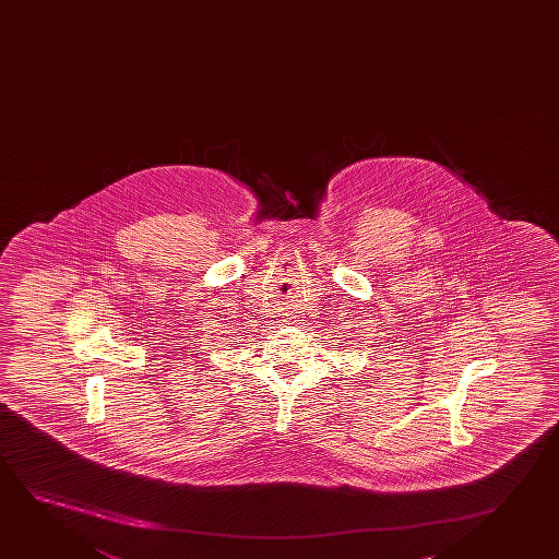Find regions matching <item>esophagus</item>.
Returning <instances> with one entry per match:
<instances>
[{"label":"esophagus","instance_id":"34e87169","mask_svg":"<svg viewBox=\"0 0 559 559\" xmlns=\"http://www.w3.org/2000/svg\"><path fill=\"white\" fill-rule=\"evenodd\" d=\"M284 316H286V313H284Z\"/></svg>","mask_w":559,"mask_h":559}]
</instances>
